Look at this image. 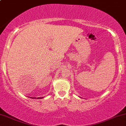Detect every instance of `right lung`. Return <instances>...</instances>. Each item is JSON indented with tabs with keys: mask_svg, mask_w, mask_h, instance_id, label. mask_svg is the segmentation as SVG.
<instances>
[{
	"mask_svg": "<svg viewBox=\"0 0 126 126\" xmlns=\"http://www.w3.org/2000/svg\"><path fill=\"white\" fill-rule=\"evenodd\" d=\"M34 99H36V97H33V99H34ZM42 98H43V97H38V98H36V99H42Z\"/></svg>",
	"mask_w": 126,
	"mask_h": 126,
	"instance_id": "right-lung-1",
	"label": "right lung"
}]
</instances>
